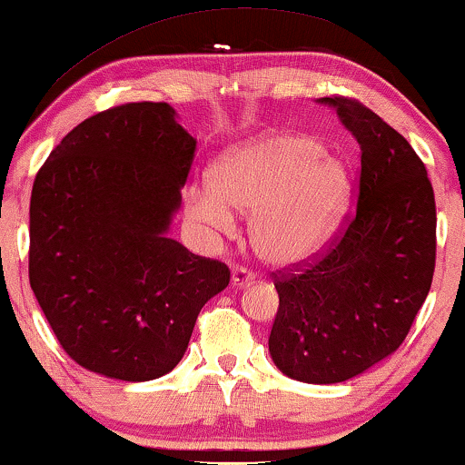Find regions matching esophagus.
<instances>
[{"label": "esophagus", "mask_w": 465, "mask_h": 465, "mask_svg": "<svg viewBox=\"0 0 465 465\" xmlns=\"http://www.w3.org/2000/svg\"><path fill=\"white\" fill-rule=\"evenodd\" d=\"M252 279H253V274L249 272L247 268H243V266H234L232 268L231 281H232L234 287H245V285H249V282H252Z\"/></svg>", "instance_id": "34e87169"}]
</instances>
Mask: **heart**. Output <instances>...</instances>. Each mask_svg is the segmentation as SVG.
<instances>
[{
  "label": "heart",
  "instance_id": "1",
  "mask_svg": "<svg viewBox=\"0 0 465 465\" xmlns=\"http://www.w3.org/2000/svg\"><path fill=\"white\" fill-rule=\"evenodd\" d=\"M350 172L344 161L322 154L319 143L295 134H268L228 153L213 184L188 193L186 212L216 232L231 231L234 210L252 213L253 249L271 264L311 260L344 218Z\"/></svg>",
  "mask_w": 465,
  "mask_h": 465
}]
</instances>
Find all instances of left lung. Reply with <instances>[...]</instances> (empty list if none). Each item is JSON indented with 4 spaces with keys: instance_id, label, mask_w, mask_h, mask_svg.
Segmentation results:
<instances>
[{
    "instance_id": "obj_1",
    "label": "left lung",
    "mask_w": 465,
    "mask_h": 465,
    "mask_svg": "<svg viewBox=\"0 0 465 465\" xmlns=\"http://www.w3.org/2000/svg\"><path fill=\"white\" fill-rule=\"evenodd\" d=\"M333 106L361 146L356 207L311 262L272 272L279 293L268 350L287 378L338 383L405 341L436 264V203L426 165L380 115L346 96Z\"/></svg>"
}]
</instances>
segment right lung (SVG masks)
Returning <instances> with one entry per match:
<instances>
[{
  "label": "right lung",
  "mask_w": 465,
  "mask_h": 465,
  "mask_svg": "<svg viewBox=\"0 0 465 465\" xmlns=\"http://www.w3.org/2000/svg\"><path fill=\"white\" fill-rule=\"evenodd\" d=\"M197 140L167 103L96 113L39 167L29 281L60 346L94 373L149 381L183 359L224 262L170 239Z\"/></svg>",
  "instance_id": "obj_1"
}]
</instances>
